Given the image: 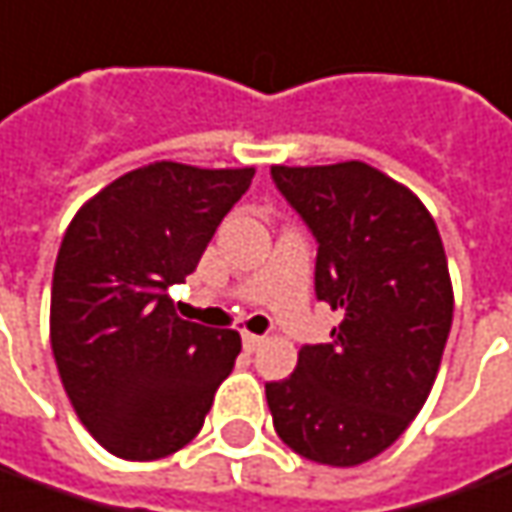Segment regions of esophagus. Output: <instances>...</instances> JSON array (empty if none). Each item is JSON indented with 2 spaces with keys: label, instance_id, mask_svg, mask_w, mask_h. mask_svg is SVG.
<instances>
[{
  "label": "esophagus",
  "instance_id": "1",
  "mask_svg": "<svg viewBox=\"0 0 512 512\" xmlns=\"http://www.w3.org/2000/svg\"><path fill=\"white\" fill-rule=\"evenodd\" d=\"M266 343V338L263 335H252V332H244V349L246 352H257L260 346Z\"/></svg>",
  "mask_w": 512,
  "mask_h": 512
}]
</instances>
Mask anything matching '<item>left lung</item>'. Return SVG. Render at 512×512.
Here are the masks:
<instances>
[{"mask_svg": "<svg viewBox=\"0 0 512 512\" xmlns=\"http://www.w3.org/2000/svg\"><path fill=\"white\" fill-rule=\"evenodd\" d=\"M318 244L316 296L341 310L330 343L266 382L274 430L296 455L360 466L418 416L441 368L455 293L430 210L368 163L271 166Z\"/></svg>", "mask_w": 512, "mask_h": 512, "instance_id": "1", "label": "left lung"}]
</instances>
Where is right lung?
Masks as SVG:
<instances>
[{
    "instance_id": "add662e5",
    "label": "right lung",
    "mask_w": 512,
    "mask_h": 512,
    "mask_svg": "<svg viewBox=\"0 0 512 512\" xmlns=\"http://www.w3.org/2000/svg\"><path fill=\"white\" fill-rule=\"evenodd\" d=\"M255 169L157 160L102 188L57 252L49 338L85 430L110 455L157 460L202 430L241 352L235 330L174 313L185 282Z\"/></svg>"
}]
</instances>
